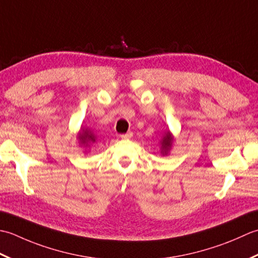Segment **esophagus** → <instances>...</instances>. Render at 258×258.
I'll use <instances>...</instances> for the list:
<instances>
[{
    "label": "esophagus",
    "mask_w": 258,
    "mask_h": 258,
    "mask_svg": "<svg viewBox=\"0 0 258 258\" xmlns=\"http://www.w3.org/2000/svg\"><path fill=\"white\" fill-rule=\"evenodd\" d=\"M131 137H133V133H130V131H129V133H127V134H124V135H121V136H120V138H121L122 140H127V139H130Z\"/></svg>",
    "instance_id": "obj_1"
}]
</instances>
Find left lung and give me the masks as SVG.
Returning a JSON list of instances; mask_svg holds the SVG:
<instances>
[{
    "label": "left lung",
    "mask_w": 258,
    "mask_h": 258,
    "mask_svg": "<svg viewBox=\"0 0 258 258\" xmlns=\"http://www.w3.org/2000/svg\"><path fill=\"white\" fill-rule=\"evenodd\" d=\"M173 144H175V136L171 134V131L168 129L165 131L164 136L160 139V154L161 156H168L170 154V150L172 148Z\"/></svg>",
    "instance_id": "left-lung-1"
}]
</instances>
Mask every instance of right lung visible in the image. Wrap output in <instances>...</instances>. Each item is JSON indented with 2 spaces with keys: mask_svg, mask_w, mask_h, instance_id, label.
Wrapping results in <instances>:
<instances>
[{
  "mask_svg": "<svg viewBox=\"0 0 258 258\" xmlns=\"http://www.w3.org/2000/svg\"><path fill=\"white\" fill-rule=\"evenodd\" d=\"M77 139L79 147L83 149L85 155L89 154L92 148V145L97 143V136L93 134V131L91 129L83 127V125H81L80 129H79V133L77 134Z\"/></svg>",
  "mask_w": 258,
  "mask_h": 258,
  "instance_id": "right-lung-1",
  "label": "right lung"
}]
</instances>
